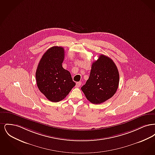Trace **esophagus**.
Returning <instances> with one entry per match:
<instances>
[{
    "instance_id": "34e87169",
    "label": "esophagus",
    "mask_w": 155,
    "mask_h": 155,
    "mask_svg": "<svg viewBox=\"0 0 155 155\" xmlns=\"http://www.w3.org/2000/svg\"><path fill=\"white\" fill-rule=\"evenodd\" d=\"M81 82H78L76 83V87L78 88V87H80L81 86Z\"/></svg>"
}]
</instances>
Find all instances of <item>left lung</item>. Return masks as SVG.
<instances>
[{
  "label": "left lung",
  "mask_w": 155,
  "mask_h": 155,
  "mask_svg": "<svg viewBox=\"0 0 155 155\" xmlns=\"http://www.w3.org/2000/svg\"><path fill=\"white\" fill-rule=\"evenodd\" d=\"M119 73L113 60L103 54L94 61L88 80L81 87L87 99L93 104L103 103L116 92Z\"/></svg>",
  "instance_id": "1"
}]
</instances>
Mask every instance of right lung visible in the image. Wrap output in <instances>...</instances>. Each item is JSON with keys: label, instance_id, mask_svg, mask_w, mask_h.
<instances>
[{"label": "right lung", "instance_id": "right-lung-1", "mask_svg": "<svg viewBox=\"0 0 155 155\" xmlns=\"http://www.w3.org/2000/svg\"><path fill=\"white\" fill-rule=\"evenodd\" d=\"M64 58V48L53 46L45 53L37 67V87L53 102L64 99L75 85L70 73L62 67Z\"/></svg>", "mask_w": 155, "mask_h": 155}]
</instances>
